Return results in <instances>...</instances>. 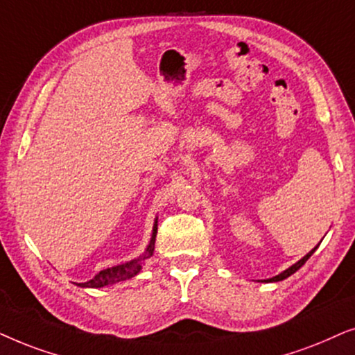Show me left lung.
<instances>
[{"instance_id":"obj_1","label":"left lung","mask_w":355,"mask_h":355,"mask_svg":"<svg viewBox=\"0 0 355 355\" xmlns=\"http://www.w3.org/2000/svg\"><path fill=\"white\" fill-rule=\"evenodd\" d=\"M318 245H320V243H318ZM318 245H316V247H315L313 250H311V252H309V253H306L304 258H302V259H299V261H297V263H294V264H292V266H289V268H287V269H286V271H282V272H279V274H277V276H274V277H269V279H264V281H261V282H279V281H284V279H287V277H289V276H292V274H294L295 271H299V269H300L302 266H304V264H305V261H306V259H309V258L311 257V254H313V253H315V250H316V248H318Z\"/></svg>"}]
</instances>
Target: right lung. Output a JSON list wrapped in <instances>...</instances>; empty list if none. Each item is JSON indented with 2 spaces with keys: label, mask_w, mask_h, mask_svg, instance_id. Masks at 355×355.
Wrapping results in <instances>:
<instances>
[{
  "label": "right lung",
  "mask_w": 355,
  "mask_h": 355,
  "mask_svg": "<svg viewBox=\"0 0 355 355\" xmlns=\"http://www.w3.org/2000/svg\"><path fill=\"white\" fill-rule=\"evenodd\" d=\"M155 235H157V217L154 219L153 235H150L149 245L146 247L144 253L141 254V257L131 259V261L116 264V266L102 269V271L97 272L91 281L81 282V284H78V286L79 287H89V289H98V287L113 286V284H116V282H121V281H126V279H131V277H135L136 274H138L141 269H143L146 259L153 257Z\"/></svg>",
  "instance_id": "1"
}]
</instances>
